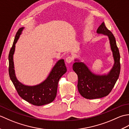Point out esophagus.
I'll use <instances>...</instances> for the list:
<instances>
[{"label":"esophagus","mask_w":129,"mask_h":129,"mask_svg":"<svg viewBox=\"0 0 129 129\" xmlns=\"http://www.w3.org/2000/svg\"><path fill=\"white\" fill-rule=\"evenodd\" d=\"M73 60V57L71 56H68L66 58V61L67 63H70Z\"/></svg>","instance_id":"1"}]
</instances>
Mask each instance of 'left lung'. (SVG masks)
I'll return each mask as SVG.
<instances>
[{"mask_svg": "<svg viewBox=\"0 0 129 129\" xmlns=\"http://www.w3.org/2000/svg\"><path fill=\"white\" fill-rule=\"evenodd\" d=\"M97 33L108 36L114 64L108 74L104 75L94 74L85 64L79 62V60L73 64V69L78 76V91L82 96L87 99L101 98L109 95L118 79L120 72V55L114 35L107 29L104 22L97 29Z\"/></svg>", "mask_w": 129, "mask_h": 129, "instance_id": "left-lung-1", "label": "left lung"}]
</instances>
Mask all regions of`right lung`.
<instances>
[{
    "instance_id": "add662e5",
    "label": "right lung",
    "mask_w": 129,
    "mask_h": 129,
    "mask_svg": "<svg viewBox=\"0 0 129 129\" xmlns=\"http://www.w3.org/2000/svg\"><path fill=\"white\" fill-rule=\"evenodd\" d=\"M24 28L19 29L9 54V74L19 95L24 100L33 105L42 106L51 103L56 97L57 85L60 78L67 72L64 60L61 59L56 62L50 74L43 83L35 86H26L20 83L16 79L14 69L13 54L15 44L18 41Z\"/></svg>"
}]
</instances>
